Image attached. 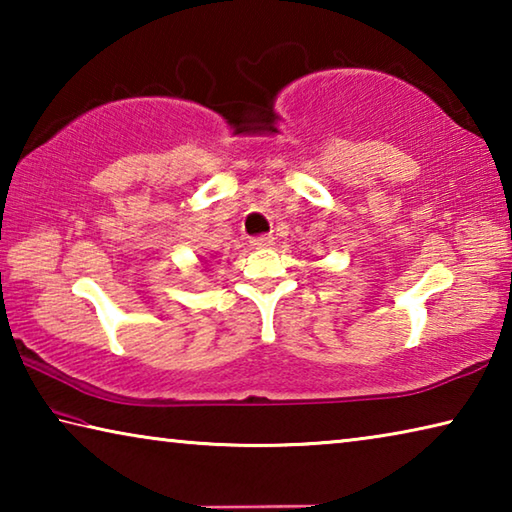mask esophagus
<instances>
[{"mask_svg":"<svg viewBox=\"0 0 512 512\" xmlns=\"http://www.w3.org/2000/svg\"><path fill=\"white\" fill-rule=\"evenodd\" d=\"M273 244H275L273 235H259V237L250 239V246H253V248H271Z\"/></svg>","mask_w":512,"mask_h":512,"instance_id":"34e87169","label":"esophagus"}]
</instances>
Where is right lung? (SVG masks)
<instances>
[{"label":"right lung","mask_w":512,"mask_h":512,"mask_svg":"<svg viewBox=\"0 0 512 512\" xmlns=\"http://www.w3.org/2000/svg\"><path fill=\"white\" fill-rule=\"evenodd\" d=\"M201 262H203V264H207V259H201Z\"/></svg>","instance_id":"obj_1"}]
</instances>
